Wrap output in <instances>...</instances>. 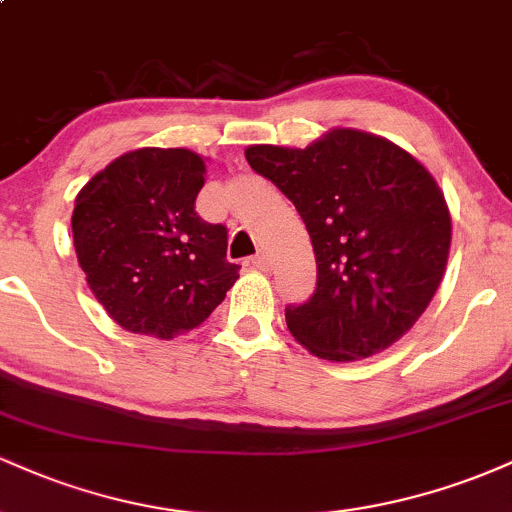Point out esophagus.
Masks as SVG:
<instances>
[{"label":"esophagus","instance_id":"esophagus-1","mask_svg":"<svg viewBox=\"0 0 512 512\" xmlns=\"http://www.w3.org/2000/svg\"><path fill=\"white\" fill-rule=\"evenodd\" d=\"M250 264H252V267H255V269H262V272H267V269L272 267V262H269V257L264 255V252H260V255L252 257Z\"/></svg>","mask_w":512,"mask_h":512}]
</instances>
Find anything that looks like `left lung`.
I'll return each instance as SVG.
<instances>
[{"label": "left lung", "instance_id": "obj_1", "mask_svg": "<svg viewBox=\"0 0 512 512\" xmlns=\"http://www.w3.org/2000/svg\"><path fill=\"white\" fill-rule=\"evenodd\" d=\"M310 233L317 284L286 308L310 354L354 361L380 354L424 315L443 279L450 211L431 173L375 134L332 129L305 149L248 146Z\"/></svg>", "mask_w": 512, "mask_h": 512}]
</instances>
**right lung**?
<instances>
[{"instance_id": "add662e5", "label": "right lung", "mask_w": 512, "mask_h": 512, "mask_svg": "<svg viewBox=\"0 0 512 512\" xmlns=\"http://www.w3.org/2000/svg\"><path fill=\"white\" fill-rule=\"evenodd\" d=\"M202 185L204 161L190 149H137L76 195V257L127 332L173 339L195 330L236 284L226 226L195 211Z\"/></svg>"}]
</instances>
